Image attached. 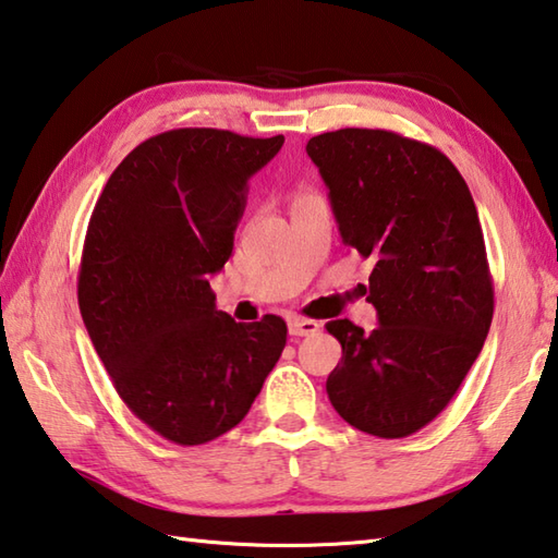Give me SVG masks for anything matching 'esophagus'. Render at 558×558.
<instances>
[{
	"mask_svg": "<svg viewBox=\"0 0 558 558\" xmlns=\"http://www.w3.org/2000/svg\"><path fill=\"white\" fill-rule=\"evenodd\" d=\"M322 324L314 319H305V317H290L288 319V329L292 337H312V333L319 331Z\"/></svg>",
	"mask_w": 558,
	"mask_h": 558,
	"instance_id": "esophagus-1",
	"label": "esophagus"
}]
</instances>
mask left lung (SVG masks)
<instances>
[{"label": "left lung", "mask_w": 558, "mask_h": 558, "mask_svg": "<svg viewBox=\"0 0 558 558\" xmlns=\"http://www.w3.org/2000/svg\"><path fill=\"white\" fill-rule=\"evenodd\" d=\"M343 244L376 266L378 327L327 322L341 343L327 395L380 439L420 432L447 408L493 322V278L471 190L439 148L385 129L312 136Z\"/></svg>", "instance_id": "1"}]
</instances>
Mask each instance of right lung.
<instances>
[{
  "instance_id": "obj_1",
  "label": "right lung",
  "mask_w": 558,
  "mask_h": 558,
  "mask_svg": "<svg viewBox=\"0 0 558 558\" xmlns=\"http://www.w3.org/2000/svg\"><path fill=\"white\" fill-rule=\"evenodd\" d=\"M282 141L163 131L121 160L89 217L77 276L87 333L126 408L180 447L234 429L286 349V322H234L209 288L248 180Z\"/></svg>"
}]
</instances>
